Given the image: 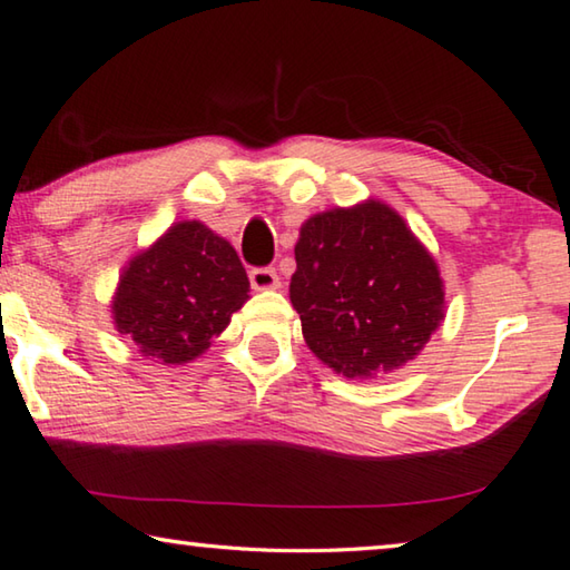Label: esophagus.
<instances>
[{
  "label": "esophagus",
  "mask_w": 570,
  "mask_h": 570,
  "mask_svg": "<svg viewBox=\"0 0 570 570\" xmlns=\"http://www.w3.org/2000/svg\"><path fill=\"white\" fill-rule=\"evenodd\" d=\"M250 278V286L256 288V292H268V288H278V274L274 272V268H254V272L248 274Z\"/></svg>",
  "instance_id": "34e87169"
}]
</instances>
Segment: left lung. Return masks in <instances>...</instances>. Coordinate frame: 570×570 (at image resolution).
<instances>
[{
    "label": "left lung",
    "mask_w": 570,
    "mask_h": 570,
    "mask_svg": "<svg viewBox=\"0 0 570 570\" xmlns=\"http://www.w3.org/2000/svg\"><path fill=\"white\" fill-rule=\"evenodd\" d=\"M294 256L288 296L306 346L344 377L400 370L445 320L435 258L382 200L312 216Z\"/></svg>",
    "instance_id": "1"
}]
</instances>
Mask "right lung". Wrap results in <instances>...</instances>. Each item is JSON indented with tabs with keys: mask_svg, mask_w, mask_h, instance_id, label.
Here are the masks:
<instances>
[{
	"mask_svg": "<svg viewBox=\"0 0 570 570\" xmlns=\"http://www.w3.org/2000/svg\"><path fill=\"white\" fill-rule=\"evenodd\" d=\"M248 298L236 248L200 220L173 224L122 268L112 296L115 330L158 364L204 354Z\"/></svg>",
	"mask_w": 570,
	"mask_h": 570,
	"instance_id": "obj_1",
	"label": "right lung"
}]
</instances>
